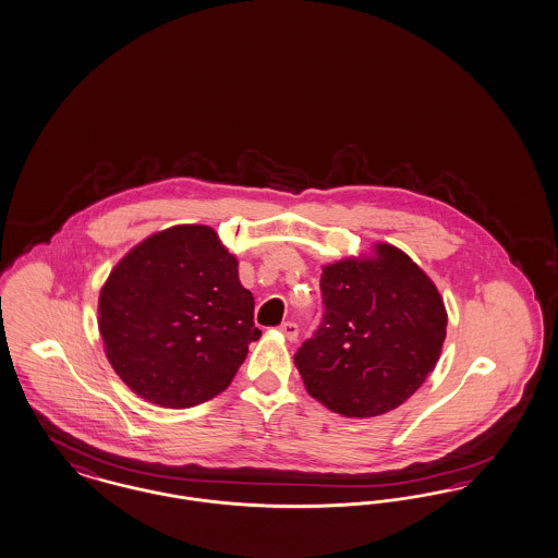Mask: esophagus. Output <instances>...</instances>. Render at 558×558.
Masks as SVG:
<instances>
[{
  "mask_svg": "<svg viewBox=\"0 0 558 558\" xmlns=\"http://www.w3.org/2000/svg\"><path fill=\"white\" fill-rule=\"evenodd\" d=\"M279 331L290 340V342H293L295 338H298V325L293 322H286L281 323V327H279Z\"/></svg>",
  "mask_w": 558,
  "mask_h": 558,
  "instance_id": "esophagus-1",
  "label": "esophagus"
}]
</instances>
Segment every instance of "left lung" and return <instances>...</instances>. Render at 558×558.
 <instances>
[{"label":"left lung","instance_id":"left-lung-1","mask_svg":"<svg viewBox=\"0 0 558 558\" xmlns=\"http://www.w3.org/2000/svg\"><path fill=\"white\" fill-rule=\"evenodd\" d=\"M323 317L293 356L313 399L344 417L397 410L439 361L447 311L430 277L395 245L323 266Z\"/></svg>","mask_w":558,"mask_h":558}]
</instances>
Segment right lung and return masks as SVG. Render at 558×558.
Instances as JSON below:
<instances>
[{
  "mask_svg": "<svg viewBox=\"0 0 558 558\" xmlns=\"http://www.w3.org/2000/svg\"><path fill=\"white\" fill-rule=\"evenodd\" d=\"M235 256L206 225H178L132 247L98 298L105 352L125 386L184 410L220 395L263 331Z\"/></svg>",
  "mask_w": 558,
  "mask_h": 558,
  "instance_id": "1",
  "label": "right lung"
}]
</instances>
